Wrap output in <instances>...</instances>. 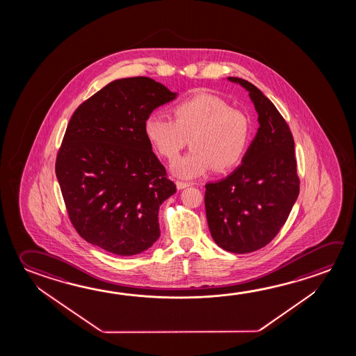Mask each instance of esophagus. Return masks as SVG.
Segmentation results:
<instances>
[{"label": "esophagus", "mask_w": 356, "mask_h": 356, "mask_svg": "<svg viewBox=\"0 0 356 356\" xmlns=\"http://www.w3.org/2000/svg\"><path fill=\"white\" fill-rule=\"evenodd\" d=\"M190 185H191V182H186V181H176V187H177L179 190H182V188L188 187Z\"/></svg>", "instance_id": "obj_1"}]
</instances>
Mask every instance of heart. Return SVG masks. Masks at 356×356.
Listing matches in <instances>:
<instances>
[{
	"instance_id": "heart-1",
	"label": "heart",
	"mask_w": 356,
	"mask_h": 356,
	"mask_svg": "<svg viewBox=\"0 0 356 356\" xmlns=\"http://www.w3.org/2000/svg\"><path fill=\"white\" fill-rule=\"evenodd\" d=\"M172 117L152 113L144 134L160 156L174 163L188 141L193 149L174 166L176 175L193 179L241 163L252 139L250 117L213 94L201 93L172 108Z\"/></svg>"
}]
</instances>
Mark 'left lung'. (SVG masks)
I'll return each instance as SVG.
<instances>
[{"mask_svg": "<svg viewBox=\"0 0 356 356\" xmlns=\"http://www.w3.org/2000/svg\"><path fill=\"white\" fill-rule=\"evenodd\" d=\"M259 128L242 163L231 175L206 185L204 207L211 236L225 251L250 253L268 245L286 223L299 195L294 140L284 118L245 79Z\"/></svg>", "mask_w": 356, "mask_h": 356, "instance_id": "8db88e82", "label": "left lung"}]
</instances>
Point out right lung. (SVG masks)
Listing matches in <instances>:
<instances>
[{
  "label": "right lung",
  "mask_w": 356,
  "mask_h": 356,
  "mask_svg": "<svg viewBox=\"0 0 356 356\" xmlns=\"http://www.w3.org/2000/svg\"><path fill=\"white\" fill-rule=\"evenodd\" d=\"M175 97L152 78H124L73 113L56 175L70 222L89 243L134 256L158 241L159 207L176 185L152 152L144 122Z\"/></svg>",
  "instance_id": "right-lung-1"
}]
</instances>
